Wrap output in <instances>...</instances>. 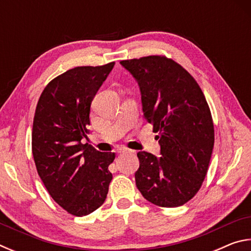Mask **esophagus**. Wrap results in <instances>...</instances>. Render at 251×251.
Returning <instances> with one entry per match:
<instances>
[{"label":"esophagus","mask_w":251,"mask_h":251,"mask_svg":"<svg viewBox=\"0 0 251 251\" xmlns=\"http://www.w3.org/2000/svg\"><path fill=\"white\" fill-rule=\"evenodd\" d=\"M130 151H130V150H128V148H126V147H120L117 150V152H120V154H122V152H130Z\"/></svg>","instance_id":"34e87169"}]
</instances>
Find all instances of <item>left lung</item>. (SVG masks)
<instances>
[{"instance_id":"left-lung-1","label":"left lung","mask_w":251,"mask_h":251,"mask_svg":"<svg viewBox=\"0 0 251 251\" xmlns=\"http://www.w3.org/2000/svg\"><path fill=\"white\" fill-rule=\"evenodd\" d=\"M121 64L138 82L144 116L158 133L160 145V157L137 152L136 186L156 206L184 205L201 189L214 148V123L205 95L172 58L151 55Z\"/></svg>"}]
</instances>
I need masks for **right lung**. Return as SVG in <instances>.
Returning <instances> with one entry per match:
<instances>
[{
    "mask_svg": "<svg viewBox=\"0 0 251 251\" xmlns=\"http://www.w3.org/2000/svg\"><path fill=\"white\" fill-rule=\"evenodd\" d=\"M115 62L77 66L50 80L37 101L32 152L37 174L55 201L82 217L103 205L113 175L115 152L83 144L88 134L92 100Z\"/></svg>",
    "mask_w": 251,
    "mask_h": 251,
    "instance_id": "1",
    "label": "right lung"
}]
</instances>
